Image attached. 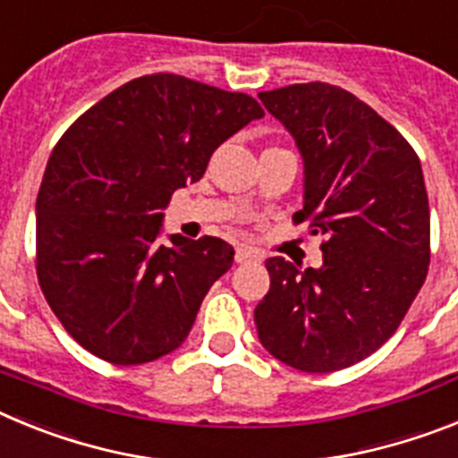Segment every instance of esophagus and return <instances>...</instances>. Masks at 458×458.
<instances>
[{
    "mask_svg": "<svg viewBox=\"0 0 458 458\" xmlns=\"http://www.w3.org/2000/svg\"><path fill=\"white\" fill-rule=\"evenodd\" d=\"M261 259H264V254L254 248H248V245H241V248L236 250L238 264H252V261H261Z\"/></svg>",
    "mask_w": 458,
    "mask_h": 458,
    "instance_id": "obj_1",
    "label": "esophagus"
}]
</instances>
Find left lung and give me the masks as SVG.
I'll return each instance as SVG.
<instances>
[{"instance_id":"left-lung-1","label":"left lung","mask_w":458,"mask_h":458,"mask_svg":"<svg viewBox=\"0 0 458 458\" xmlns=\"http://www.w3.org/2000/svg\"><path fill=\"white\" fill-rule=\"evenodd\" d=\"M302 156V210L321 233V268L266 259L270 289L254 310L279 362L327 374L394 335L428 270V199L406 140L353 93L326 82L259 93Z\"/></svg>"}]
</instances>
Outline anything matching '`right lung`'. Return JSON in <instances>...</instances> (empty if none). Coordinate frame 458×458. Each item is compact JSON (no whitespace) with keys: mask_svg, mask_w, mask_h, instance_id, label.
Returning <instances> with one entry per match:
<instances>
[{"mask_svg":"<svg viewBox=\"0 0 458 458\" xmlns=\"http://www.w3.org/2000/svg\"><path fill=\"white\" fill-rule=\"evenodd\" d=\"M264 109L248 93L157 72L87 109L47 160L36 199V273L80 346L141 365L185 342L233 264L222 238L163 241L174 190L204 176L222 141Z\"/></svg>","mask_w":458,"mask_h":458,"instance_id":"add662e5","label":"right lung"}]
</instances>
